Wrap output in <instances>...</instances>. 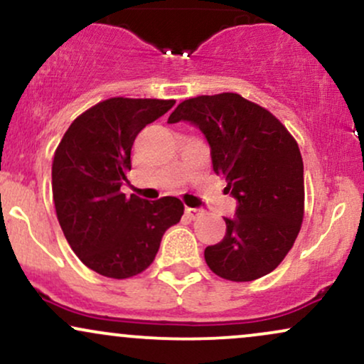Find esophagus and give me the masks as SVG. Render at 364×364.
I'll return each instance as SVG.
<instances>
[{"label":"esophagus","instance_id":"esophagus-1","mask_svg":"<svg viewBox=\"0 0 364 364\" xmlns=\"http://www.w3.org/2000/svg\"><path fill=\"white\" fill-rule=\"evenodd\" d=\"M185 214L190 217V219H198L200 215H202V210H200V208H191V207H186L185 208Z\"/></svg>","mask_w":364,"mask_h":364}]
</instances>
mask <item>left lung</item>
Masks as SVG:
<instances>
[{"instance_id":"8db88e82","label":"left lung","mask_w":364,"mask_h":364,"mask_svg":"<svg viewBox=\"0 0 364 364\" xmlns=\"http://www.w3.org/2000/svg\"><path fill=\"white\" fill-rule=\"evenodd\" d=\"M193 124L210 145L212 166L236 198L225 236L205 248L219 277L248 282L270 274L294 245L303 223L304 178L298 144L284 124L240 94L183 101L168 123Z\"/></svg>"}]
</instances>
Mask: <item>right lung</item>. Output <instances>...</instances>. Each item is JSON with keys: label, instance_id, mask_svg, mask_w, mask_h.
Listing matches in <instances>:
<instances>
[{"label": "right lung", "instance_id": "obj_1", "mask_svg": "<svg viewBox=\"0 0 364 364\" xmlns=\"http://www.w3.org/2000/svg\"><path fill=\"white\" fill-rule=\"evenodd\" d=\"M176 101L112 97L70 124L53 161L56 215L72 250L94 272L127 279L154 262L161 240L181 219L176 196L149 200L121 193L132 147L149 123Z\"/></svg>", "mask_w": 364, "mask_h": 364}]
</instances>
